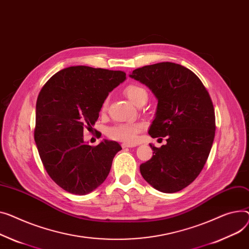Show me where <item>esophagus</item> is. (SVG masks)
<instances>
[{
    "mask_svg": "<svg viewBox=\"0 0 249 249\" xmlns=\"http://www.w3.org/2000/svg\"><path fill=\"white\" fill-rule=\"evenodd\" d=\"M121 146H122V148L124 149V148H132V147H135L136 145H135V144H128V143H122V144H121Z\"/></svg>",
    "mask_w": 249,
    "mask_h": 249,
    "instance_id": "esophagus-1",
    "label": "esophagus"
}]
</instances>
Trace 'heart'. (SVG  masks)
<instances>
[{"label": "heart", "instance_id": "1", "mask_svg": "<svg viewBox=\"0 0 249 249\" xmlns=\"http://www.w3.org/2000/svg\"><path fill=\"white\" fill-rule=\"evenodd\" d=\"M123 92L129 100L136 106H139L141 103L146 102L148 99V93L146 89L139 84H135V83L128 84L123 89ZM107 106H108V99H106V100L103 102L101 111L105 112L107 109ZM142 129H143L142 124L120 123L110 127L107 130V136L112 140L125 142L128 144H133L136 142L137 134Z\"/></svg>", "mask_w": 249, "mask_h": 249}]
</instances>
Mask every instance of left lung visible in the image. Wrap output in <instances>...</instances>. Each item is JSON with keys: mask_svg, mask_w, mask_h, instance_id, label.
<instances>
[{"mask_svg": "<svg viewBox=\"0 0 249 249\" xmlns=\"http://www.w3.org/2000/svg\"><path fill=\"white\" fill-rule=\"evenodd\" d=\"M158 99L151 137H166L153 156L140 165L143 178L155 189L174 193L187 187L203 169L215 135V113L200 79L184 66L162 62L130 75ZM162 139V138H160Z\"/></svg>", "mask_w": 249, "mask_h": 249, "instance_id": "1", "label": "left lung"}]
</instances>
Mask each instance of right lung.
Segmentation results:
<instances>
[{"mask_svg":"<svg viewBox=\"0 0 249 249\" xmlns=\"http://www.w3.org/2000/svg\"><path fill=\"white\" fill-rule=\"evenodd\" d=\"M125 79L123 71L74 66L56 73L41 89L34 138L47 173L65 191L85 195L107 178L121 146L108 140L90 146L83 132L93 129L109 92Z\"/></svg>","mask_w":249,"mask_h":249,"instance_id":"1","label":"right lung"}]
</instances>
